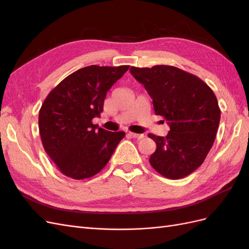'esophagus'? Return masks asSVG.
I'll return each instance as SVG.
<instances>
[{"mask_svg":"<svg viewBox=\"0 0 249 249\" xmlns=\"http://www.w3.org/2000/svg\"><path fill=\"white\" fill-rule=\"evenodd\" d=\"M129 135L131 137L137 138V139H142L143 137H144V135L143 134H137V133H132V132H129Z\"/></svg>","mask_w":249,"mask_h":249,"instance_id":"34e87169","label":"esophagus"}]
</instances>
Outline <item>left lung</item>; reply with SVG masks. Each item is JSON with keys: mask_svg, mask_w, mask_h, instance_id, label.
<instances>
[{"mask_svg": "<svg viewBox=\"0 0 249 249\" xmlns=\"http://www.w3.org/2000/svg\"><path fill=\"white\" fill-rule=\"evenodd\" d=\"M130 71L152 97L156 115L163 116L170 127L165 137L148 134L157 145L150 165L167 178L189 176L215 141L220 122L215 93L198 77L171 65L131 66Z\"/></svg>", "mask_w": 249, "mask_h": 249, "instance_id": "8db88e82", "label": "left lung"}]
</instances>
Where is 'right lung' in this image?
I'll list each match as a JSON object with an SVG mask.
<instances>
[{
  "mask_svg": "<svg viewBox=\"0 0 249 249\" xmlns=\"http://www.w3.org/2000/svg\"><path fill=\"white\" fill-rule=\"evenodd\" d=\"M129 67H83L60 82L44 100L38 116L41 142L64 176L74 179L95 176L124 137V132H108L92 119L101 116L107 91Z\"/></svg>",
  "mask_w": 249,
  "mask_h": 249,
  "instance_id": "right-lung-1",
  "label": "right lung"
}]
</instances>
